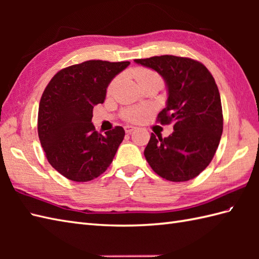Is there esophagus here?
<instances>
[{
	"label": "esophagus",
	"mask_w": 259,
	"mask_h": 259,
	"mask_svg": "<svg viewBox=\"0 0 259 259\" xmlns=\"http://www.w3.org/2000/svg\"><path fill=\"white\" fill-rule=\"evenodd\" d=\"M136 129H137V126H135V125H130V124L124 125V131L126 134H131Z\"/></svg>",
	"instance_id": "34e87169"
}]
</instances>
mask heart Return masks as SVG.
Instances as JSON below:
<instances>
[{"mask_svg": "<svg viewBox=\"0 0 259 259\" xmlns=\"http://www.w3.org/2000/svg\"><path fill=\"white\" fill-rule=\"evenodd\" d=\"M135 78L137 80V82H140L142 80H146L148 78H153V76H158L155 72H152V71L148 70V69H144V68H139L135 71ZM117 83V79H114L111 83H110L109 88H108V91L110 92L112 89L113 87ZM150 109L149 108H131V109H126L125 111L123 112V117L129 120V121H140L142 118L149 113Z\"/></svg>", "mask_w": 259, "mask_h": 259, "instance_id": "obj_1", "label": "heart"}]
</instances>
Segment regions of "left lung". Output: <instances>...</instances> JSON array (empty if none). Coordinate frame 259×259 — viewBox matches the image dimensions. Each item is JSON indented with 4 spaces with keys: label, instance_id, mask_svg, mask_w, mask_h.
Instances as JSON below:
<instances>
[{
    "label": "left lung",
    "instance_id": "1",
    "mask_svg": "<svg viewBox=\"0 0 259 259\" xmlns=\"http://www.w3.org/2000/svg\"><path fill=\"white\" fill-rule=\"evenodd\" d=\"M155 70L167 87V102L158 114L162 124L174 123L166 138L151 134L145 157L153 171L170 181L197 177L210 163L223 134L221 95L202 63L175 56L137 59Z\"/></svg>",
    "mask_w": 259,
    "mask_h": 259
}]
</instances>
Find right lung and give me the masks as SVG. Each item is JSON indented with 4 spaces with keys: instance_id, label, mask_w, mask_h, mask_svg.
Wrapping results in <instances>:
<instances>
[{
    "instance_id": "right-lung-1",
    "label": "right lung",
    "mask_w": 259,
    "mask_h": 259,
    "mask_svg": "<svg viewBox=\"0 0 259 259\" xmlns=\"http://www.w3.org/2000/svg\"><path fill=\"white\" fill-rule=\"evenodd\" d=\"M129 61L90 60L62 69L41 97L37 134L48 161L70 180L84 183L102 175L124 138L122 126L96 131L93 107L103 103L107 88Z\"/></svg>"
}]
</instances>
